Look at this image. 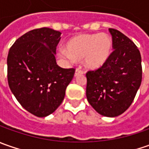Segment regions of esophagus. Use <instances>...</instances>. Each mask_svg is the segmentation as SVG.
Wrapping results in <instances>:
<instances>
[{
  "mask_svg": "<svg viewBox=\"0 0 149 149\" xmlns=\"http://www.w3.org/2000/svg\"><path fill=\"white\" fill-rule=\"evenodd\" d=\"M83 74V71L81 70H79V69H77L75 72H74V77H76L78 75H80V74Z\"/></svg>",
  "mask_w": 149,
  "mask_h": 149,
  "instance_id": "esophagus-1",
  "label": "esophagus"
}]
</instances>
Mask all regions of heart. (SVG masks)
I'll return each mask as SVG.
<instances>
[{
    "mask_svg": "<svg viewBox=\"0 0 149 149\" xmlns=\"http://www.w3.org/2000/svg\"><path fill=\"white\" fill-rule=\"evenodd\" d=\"M113 41L107 34H84L71 38L66 49H60L63 59L74 61L84 59V65L89 70H98L104 65L112 53Z\"/></svg>",
    "mask_w": 149,
    "mask_h": 149,
    "instance_id": "b5f03b06",
    "label": "heart"
}]
</instances>
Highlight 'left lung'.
I'll list each match as a JSON object with an SVG mask.
<instances>
[{
  "instance_id": "8db88e82",
  "label": "left lung",
  "mask_w": 149,
  "mask_h": 149,
  "mask_svg": "<svg viewBox=\"0 0 149 149\" xmlns=\"http://www.w3.org/2000/svg\"><path fill=\"white\" fill-rule=\"evenodd\" d=\"M109 31L114 50L104 65L86 74V97L95 111L113 118L133 103L142 82V60L130 39L117 30Z\"/></svg>"
}]
</instances>
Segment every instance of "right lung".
<instances>
[{"mask_svg":"<svg viewBox=\"0 0 149 149\" xmlns=\"http://www.w3.org/2000/svg\"><path fill=\"white\" fill-rule=\"evenodd\" d=\"M60 31L40 28L15 40L7 56L9 87L21 106L37 117L54 113L64 100L74 69L57 65Z\"/></svg>","mask_w":149,"mask_h":149,"instance_id":"1","label":"right lung"}]
</instances>
